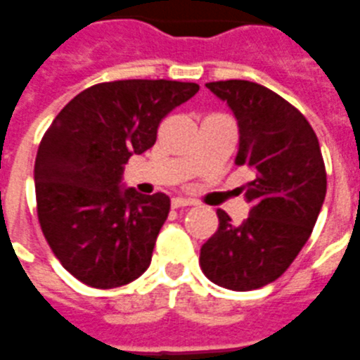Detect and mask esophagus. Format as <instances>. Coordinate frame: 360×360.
<instances>
[{"instance_id":"obj_1","label":"esophagus","mask_w":360,"mask_h":360,"mask_svg":"<svg viewBox=\"0 0 360 360\" xmlns=\"http://www.w3.org/2000/svg\"><path fill=\"white\" fill-rule=\"evenodd\" d=\"M188 205H193V201L188 198H174L172 199V207L174 209H180V207H188Z\"/></svg>"}]
</instances>
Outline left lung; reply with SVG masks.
<instances>
[{
    "instance_id": "left-lung-1",
    "label": "left lung",
    "mask_w": 360,
    "mask_h": 360,
    "mask_svg": "<svg viewBox=\"0 0 360 360\" xmlns=\"http://www.w3.org/2000/svg\"><path fill=\"white\" fill-rule=\"evenodd\" d=\"M240 128L236 165L253 170L241 190L249 217L234 224L219 209V230L203 243L199 264L226 290L263 288L284 274L311 238L326 198L319 138L301 112L261 84L209 82Z\"/></svg>"
}]
</instances>
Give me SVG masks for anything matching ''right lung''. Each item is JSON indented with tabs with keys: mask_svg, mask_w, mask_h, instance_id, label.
Wrapping results in <instances>:
<instances>
[{
	"mask_svg": "<svg viewBox=\"0 0 360 360\" xmlns=\"http://www.w3.org/2000/svg\"><path fill=\"white\" fill-rule=\"evenodd\" d=\"M198 91L176 80L96 84L44 134L34 165L38 220L55 257L82 284L111 290L148 270L170 199L124 188V165L153 148L161 120Z\"/></svg>",
	"mask_w": 360,
	"mask_h": 360,
	"instance_id": "obj_1",
	"label": "right lung"
}]
</instances>
